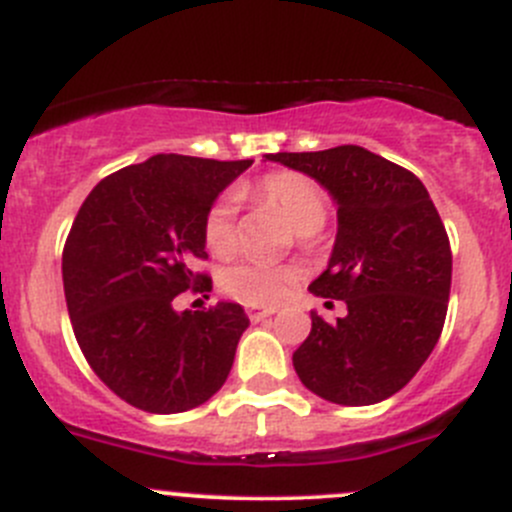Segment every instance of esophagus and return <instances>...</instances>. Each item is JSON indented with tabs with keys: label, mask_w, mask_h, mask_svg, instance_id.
Returning <instances> with one entry per match:
<instances>
[{
	"label": "esophagus",
	"mask_w": 512,
	"mask_h": 512,
	"mask_svg": "<svg viewBox=\"0 0 512 512\" xmlns=\"http://www.w3.org/2000/svg\"><path fill=\"white\" fill-rule=\"evenodd\" d=\"M275 312V307H247V317H250L252 322H265V319L272 317Z\"/></svg>",
	"instance_id": "obj_1"
}]
</instances>
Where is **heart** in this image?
I'll list each match as a JSON object with an SVG mask.
<instances>
[{"label":"heart","mask_w":512,"mask_h":512,"mask_svg":"<svg viewBox=\"0 0 512 512\" xmlns=\"http://www.w3.org/2000/svg\"><path fill=\"white\" fill-rule=\"evenodd\" d=\"M255 198L275 205L289 220V225L299 235L317 232L327 220V195L322 193L317 183L299 173H272L262 178L255 188L250 190ZM205 245L215 255H227L237 242L235 230V205L230 200H218L208 210L203 223ZM297 282V272L289 265L280 262L260 260V257H245L227 267L223 275V287L232 297L242 299L247 304H277L285 299L289 289Z\"/></svg>","instance_id":"1"}]
</instances>
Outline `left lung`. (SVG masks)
Instances as JSON below:
<instances>
[{
    "mask_svg": "<svg viewBox=\"0 0 512 512\" xmlns=\"http://www.w3.org/2000/svg\"><path fill=\"white\" fill-rule=\"evenodd\" d=\"M265 160L309 175L337 203L332 257L309 292L342 299L347 317L312 312L294 371L324 401L379 404L414 379L446 322L453 260L436 205L414 173L359 146Z\"/></svg>",
    "mask_w": 512,
    "mask_h": 512,
    "instance_id": "8db88e82",
    "label": "left lung"
}]
</instances>
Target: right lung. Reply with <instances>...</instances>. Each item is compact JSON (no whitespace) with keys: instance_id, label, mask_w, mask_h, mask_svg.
Returning <instances> with one entry per match:
<instances>
[{"instance_id":"1","label":"right lung","mask_w":512,"mask_h":512,"mask_svg":"<svg viewBox=\"0 0 512 512\" xmlns=\"http://www.w3.org/2000/svg\"><path fill=\"white\" fill-rule=\"evenodd\" d=\"M252 160L158 153L108 175L81 205L64 247V294L76 342L98 379L148 414H180L220 391L235 361L245 309L218 302L178 312L173 299L210 277L203 223Z\"/></svg>"}]
</instances>
